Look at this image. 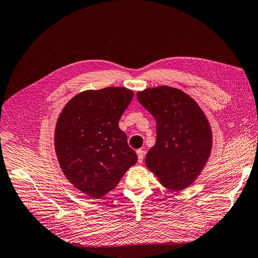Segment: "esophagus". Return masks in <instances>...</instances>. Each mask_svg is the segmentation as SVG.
Instances as JSON below:
<instances>
[{
	"instance_id": "obj_1",
	"label": "esophagus",
	"mask_w": 258,
	"mask_h": 258,
	"mask_svg": "<svg viewBox=\"0 0 258 258\" xmlns=\"http://www.w3.org/2000/svg\"><path fill=\"white\" fill-rule=\"evenodd\" d=\"M136 154H138L139 162L142 163L143 162V159H144V151L143 150H138V151H136Z\"/></svg>"
}]
</instances>
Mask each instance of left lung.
<instances>
[{"label":"left lung","instance_id":"left-lung-1","mask_svg":"<svg viewBox=\"0 0 258 258\" xmlns=\"http://www.w3.org/2000/svg\"><path fill=\"white\" fill-rule=\"evenodd\" d=\"M138 100L156 122V142L145 156L146 166L165 188L186 189L200 175L211 153L208 118L194 98L169 86L138 92Z\"/></svg>","mask_w":258,"mask_h":258}]
</instances>
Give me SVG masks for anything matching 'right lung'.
Returning <instances> with one entry per match:
<instances>
[{
  "label": "right lung",
  "instance_id": "add662e5",
  "mask_svg": "<svg viewBox=\"0 0 258 258\" xmlns=\"http://www.w3.org/2000/svg\"><path fill=\"white\" fill-rule=\"evenodd\" d=\"M133 95L125 87L84 90L59 115L54 130L58 162L69 182L86 196L102 198L138 162L118 127Z\"/></svg>",
  "mask_w": 258,
  "mask_h": 258
}]
</instances>
